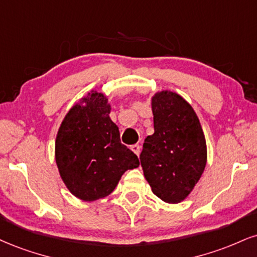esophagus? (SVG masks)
Wrapping results in <instances>:
<instances>
[{"label": "esophagus", "instance_id": "34e87169", "mask_svg": "<svg viewBox=\"0 0 257 257\" xmlns=\"http://www.w3.org/2000/svg\"><path fill=\"white\" fill-rule=\"evenodd\" d=\"M131 150L135 154H137V156H139V154H140V146H139V145H133V146H131Z\"/></svg>", "mask_w": 257, "mask_h": 257}]
</instances>
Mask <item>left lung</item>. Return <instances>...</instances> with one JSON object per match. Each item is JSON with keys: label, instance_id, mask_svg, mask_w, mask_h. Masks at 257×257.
I'll return each mask as SVG.
<instances>
[{"label": "left lung", "instance_id": "8db88e82", "mask_svg": "<svg viewBox=\"0 0 257 257\" xmlns=\"http://www.w3.org/2000/svg\"><path fill=\"white\" fill-rule=\"evenodd\" d=\"M152 111L154 134L145 139L140 163L153 193L165 202L178 203L205 170V135L193 107L174 92L154 95Z\"/></svg>", "mask_w": 257, "mask_h": 257}]
</instances>
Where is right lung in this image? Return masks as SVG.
I'll return each instance as SVG.
<instances>
[{"label": "right lung", "instance_id": "obj_1", "mask_svg": "<svg viewBox=\"0 0 257 257\" xmlns=\"http://www.w3.org/2000/svg\"><path fill=\"white\" fill-rule=\"evenodd\" d=\"M74 105L58 129L55 157L64 184L74 196L95 201L115 190L126 170L140 165L137 154L120 144L104 94L93 92Z\"/></svg>", "mask_w": 257, "mask_h": 257}]
</instances>
